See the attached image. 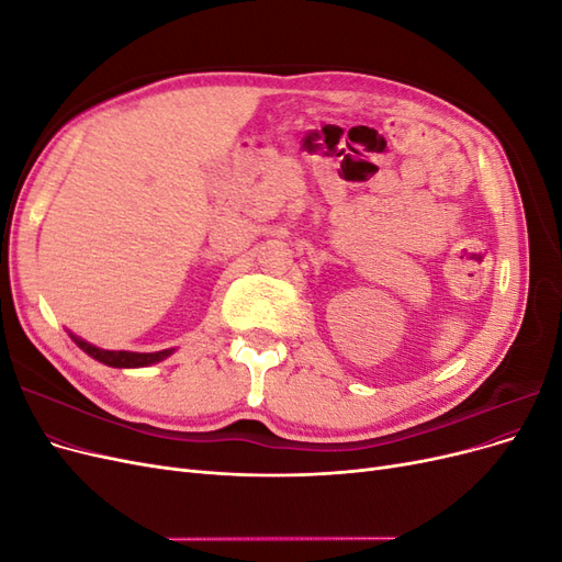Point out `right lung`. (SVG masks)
<instances>
[{"label":"right lung","instance_id":"right-lung-1","mask_svg":"<svg viewBox=\"0 0 562 562\" xmlns=\"http://www.w3.org/2000/svg\"><path fill=\"white\" fill-rule=\"evenodd\" d=\"M70 337L75 339V345L83 353H89L91 359H95L98 363H105L110 368H147V366H155V363L168 359V356L176 351V349H161V351H149V353H143V351H112V349H100V347L87 342V339H81L75 333H70Z\"/></svg>","mask_w":562,"mask_h":562}]
</instances>
